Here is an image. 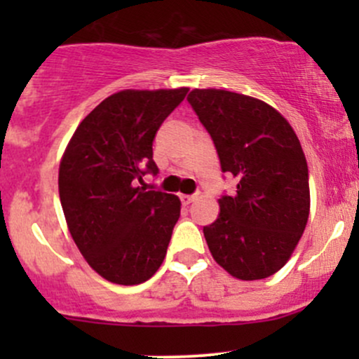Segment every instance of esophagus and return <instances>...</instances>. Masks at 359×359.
Wrapping results in <instances>:
<instances>
[{
  "instance_id": "obj_1",
  "label": "esophagus",
  "mask_w": 359,
  "mask_h": 359,
  "mask_svg": "<svg viewBox=\"0 0 359 359\" xmlns=\"http://www.w3.org/2000/svg\"><path fill=\"white\" fill-rule=\"evenodd\" d=\"M196 199H197V196H194V194H192V196H180V201H182L184 205H189L191 203H194Z\"/></svg>"
}]
</instances>
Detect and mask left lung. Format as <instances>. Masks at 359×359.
<instances>
[{"mask_svg": "<svg viewBox=\"0 0 359 359\" xmlns=\"http://www.w3.org/2000/svg\"><path fill=\"white\" fill-rule=\"evenodd\" d=\"M187 101L211 135L221 170L238 182L203 229L211 255L240 280L270 277L309 219V168L297 135L277 109L245 94L194 89Z\"/></svg>", "mask_w": 359, "mask_h": 359, "instance_id": "obj_1", "label": "left lung"}]
</instances>
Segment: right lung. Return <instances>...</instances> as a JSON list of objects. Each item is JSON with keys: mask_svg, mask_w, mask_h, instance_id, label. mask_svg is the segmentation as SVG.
Instances as JSON below:
<instances>
[{"mask_svg": "<svg viewBox=\"0 0 359 359\" xmlns=\"http://www.w3.org/2000/svg\"><path fill=\"white\" fill-rule=\"evenodd\" d=\"M187 93L119 90L82 119L62 156L59 194L69 231L109 282H147L165 258L180 201L138 182L158 174L154 138Z\"/></svg>", "mask_w": 359, "mask_h": 359, "instance_id": "right-lung-1", "label": "right lung"}]
</instances>
